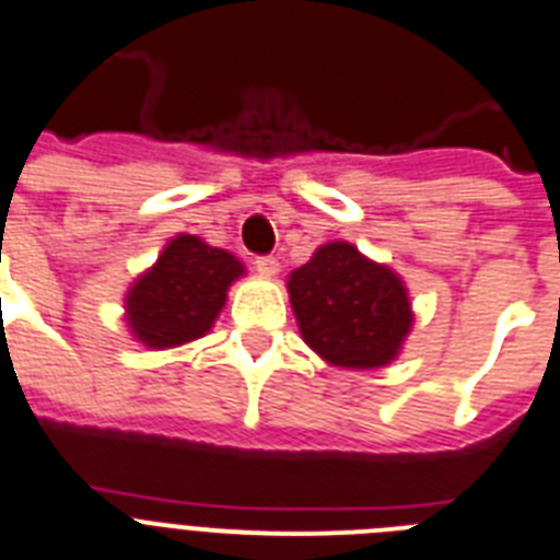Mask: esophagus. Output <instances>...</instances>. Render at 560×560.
<instances>
[{
    "mask_svg": "<svg viewBox=\"0 0 560 560\" xmlns=\"http://www.w3.org/2000/svg\"><path fill=\"white\" fill-rule=\"evenodd\" d=\"M256 270L265 276V279H272L276 272H279V258L272 256H258L256 258Z\"/></svg>",
    "mask_w": 560,
    "mask_h": 560,
    "instance_id": "34e87169",
    "label": "esophagus"
}]
</instances>
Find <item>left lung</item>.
I'll use <instances>...</instances> for the list:
<instances>
[{
	"instance_id": "left-lung-1",
	"label": "left lung",
	"mask_w": 560,
	"mask_h": 560,
	"mask_svg": "<svg viewBox=\"0 0 560 560\" xmlns=\"http://www.w3.org/2000/svg\"><path fill=\"white\" fill-rule=\"evenodd\" d=\"M288 293L307 347L336 368H387L412 327L398 272L347 242L322 244L307 265L290 272Z\"/></svg>"
}]
</instances>
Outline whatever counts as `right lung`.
I'll use <instances>...</instances> for the list:
<instances>
[{
    "label": "right lung",
    "instance_id": "add662e5",
    "mask_svg": "<svg viewBox=\"0 0 560 560\" xmlns=\"http://www.w3.org/2000/svg\"><path fill=\"white\" fill-rule=\"evenodd\" d=\"M238 276L244 265L233 253L182 233L133 281L125 295V322L150 350L187 345L213 327Z\"/></svg>",
    "mask_w": 560,
    "mask_h": 560
}]
</instances>
